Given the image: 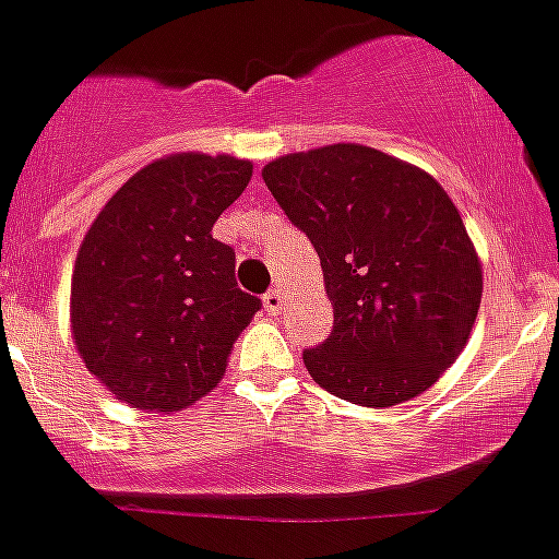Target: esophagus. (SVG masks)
Segmentation results:
<instances>
[{
	"label": "esophagus",
	"mask_w": 559,
	"mask_h": 559,
	"mask_svg": "<svg viewBox=\"0 0 559 559\" xmlns=\"http://www.w3.org/2000/svg\"><path fill=\"white\" fill-rule=\"evenodd\" d=\"M283 305H285V301H283V290H280V288L269 290V294L263 296V307L271 312V316H276V312L283 310Z\"/></svg>",
	"instance_id": "obj_1"
}]
</instances>
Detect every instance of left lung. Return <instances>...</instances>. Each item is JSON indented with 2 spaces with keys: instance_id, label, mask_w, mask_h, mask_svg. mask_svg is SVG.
<instances>
[{
  "instance_id": "left-lung-1",
  "label": "left lung",
  "mask_w": 559,
  "mask_h": 559,
  "mask_svg": "<svg viewBox=\"0 0 559 559\" xmlns=\"http://www.w3.org/2000/svg\"><path fill=\"white\" fill-rule=\"evenodd\" d=\"M263 180L316 247L334 310L332 334L305 350L312 381L370 408L436 384L483 296L480 258L439 180L354 142L274 158Z\"/></svg>"
}]
</instances>
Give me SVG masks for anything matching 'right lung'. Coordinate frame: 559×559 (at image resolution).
Returning <instances> with one entry per match:
<instances>
[{"label": "right lung", "mask_w": 559, "mask_h": 559, "mask_svg": "<svg viewBox=\"0 0 559 559\" xmlns=\"http://www.w3.org/2000/svg\"><path fill=\"white\" fill-rule=\"evenodd\" d=\"M252 178L236 156L173 153L131 175L90 225L71 276V334L90 373L142 412H180L222 381L260 310L211 236Z\"/></svg>", "instance_id": "obj_1"}]
</instances>
